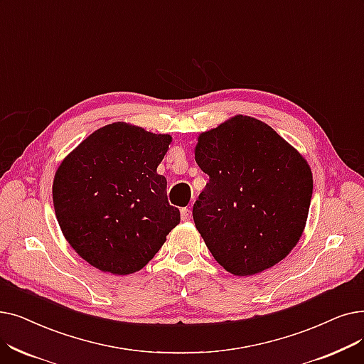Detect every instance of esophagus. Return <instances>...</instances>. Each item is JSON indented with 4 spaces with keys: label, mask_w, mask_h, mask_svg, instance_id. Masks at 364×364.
Here are the masks:
<instances>
[{
    "label": "esophagus",
    "mask_w": 364,
    "mask_h": 364,
    "mask_svg": "<svg viewBox=\"0 0 364 364\" xmlns=\"http://www.w3.org/2000/svg\"><path fill=\"white\" fill-rule=\"evenodd\" d=\"M191 218H192V211L188 210V208H183L181 210V220L187 221V220H191Z\"/></svg>",
    "instance_id": "obj_1"
}]
</instances>
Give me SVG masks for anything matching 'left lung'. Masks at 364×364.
<instances>
[{
  "instance_id": "left-lung-1",
  "label": "left lung",
  "mask_w": 364,
  "mask_h": 364,
  "mask_svg": "<svg viewBox=\"0 0 364 364\" xmlns=\"http://www.w3.org/2000/svg\"><path fill=\"white\" fill-rule=\"evenodd\" d=\"M210 181L193 205L196 229L233 275L269 269L299 242L312 198L308 162L271 126L235 116L198 138Z\"/></svg>"
}]
</instances>
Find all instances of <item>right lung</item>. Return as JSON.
<instances>
[{"label": "right lung", "mask_w": 364, "mask_h": 364, "mask_svg": "<svg viewBox=\"0 0 364 364\" xmlns=\"http://www.w3.org/2000/svg\"><path fill=\"white\" fill-rule=\"evenodd\" d=\"M171 135L129 123L95 131L62 162L53 180L58 223L68 244L102 272L144 267L180 223L157 173Z\"/></svg>", "instance_id": "add662e5"}]
</instances>
